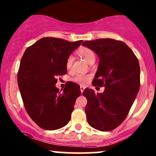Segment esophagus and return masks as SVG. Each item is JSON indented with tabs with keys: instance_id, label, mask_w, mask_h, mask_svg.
I'll list each match as a JSON object with an SVG mask.
<instances>
[{
	"instance_id": "obj_1",
	"label": "esophagus",
	"mask_w": 156,
	"mask_h": 156,
	"mask_svg": "<svg viewBox=\"0 0 156 156\" xmlns=\"http://www.w3.org/2000/svg\"><path fill=\"white\" fill-rule=\"evenodd\" d=\"M80 90H81V93H83V91L84 90V87H83V86H81V87H80Z\"/></svg>"
}]
</instances>
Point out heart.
<instances>
[{
	"label": "heart",
	"instance_id": "obj_1",
	"mask_svg": "<svg viewBox=\"0 0 156 156\" xmlns=\"http://www.w3.org/2000/svg\"><path fill=\"white\" fill-rule=\"evenodd\" d=\"M78 53L82 56L88 63H90L93 60H95V54L93 51L91 50L90 48H81L78 51ZM73 55H70L69 56L68 58L66 60V68L68 69H70L72 68V66H73ZM89 75H84V74H77V75H75V77L73 78V81H75V82L78 83H81V84H83V83H86L89 80Z\"/></svg>",
	"mask_w": 156,
	"mask_h": 156
}]
</instances>
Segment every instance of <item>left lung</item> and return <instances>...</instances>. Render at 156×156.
<instances>
[{
    "label": "left lung",
    "instance_id": "left-lung-1",
    "mask_svg": "<svg viewBox=\"0 0 156 156\" xmlns=\"http://www.w3.org/2000/svg\"><path fill=\"white\" fill-rule=\"evenodd\" d=\"M83 46L99 58L93 86H105L102 93L86 88L87 119L91 127L108 132L118 127L129 114L140 89V66L125 42L113 39L85 41Z\"/></svg>",
    "mask_w": 156,
    "mask_h": 156
}]
</instances>
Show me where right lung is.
<instances>
[{"label": "right lung", "instance_id": "1", "mask_svg": "<svg viewBox=\"0 0 156 156\" xmlns=\"http://www.w3.org/2000/svg\"><path fill=\"white\" fill-rule=\"evenodd\" d=\"M83 40L43 37L24 51L18 72V85L24 108L42 129L56 130L71 119L75 100L81 96L80 86L68 83L60 92L57 77L66 74L69 56Z\"/></svg>", "mask_w": 156, "mask_h": 156}]
</instances>
